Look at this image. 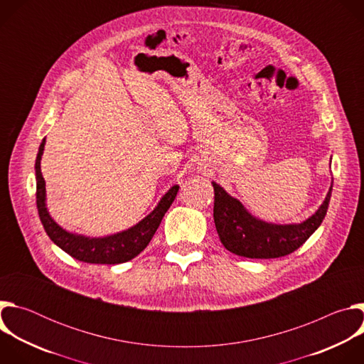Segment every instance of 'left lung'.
I'll return each mask as SVG.
<instances>
[{
    "label": "left lung",
    "mask_w": 364,
    "mask_h": 364,
    "mask_svg": "<svg viewBox=\"0 0 364 364\" xmlns=\"http://www.w3.org/2000/svg\"><path fill=\"white\" fill-rule=\"evenodd\" d=\"M331 164V163H330ZM215 188L213 218L223 246L235 255L252 259L281 257L296 250L323 223L331 198L330 190L318 210L301 223H272L253 216L246 207L222 186L212 181Z\"/></svg>",
    "instance_id": "left-lung-1"
}]
</instances>
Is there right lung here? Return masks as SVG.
Instances as JSON below:
<instances>
[{
  "mask_svg": "<svg viewBox=\"0 0 364 364\" xmlns=\"http://www.w3.org/2000/svg\"><path fill=\"white\" fill-rule=\"evenodd\" d=\"M46 138L41 141L38 146V154L36 159V203L38 209V216L41 225L55 245H58L62 250L69 253L77 261L86 264H105V265H117L131 261L136 255H139L154 233L157 232L164 215L173 204L178 186H173L154 207V210L146 215L136 225L112 235L107 236H85L75 232H69L63 229L53 218L50 216L47 203H46V181L41 174V155L44 151Z\"/></svg>",
  "mask_w": 364,
  "mask_h": 364,
  "instance_id": "obj_1",
  "label": "right lung"
}]
</instances>
